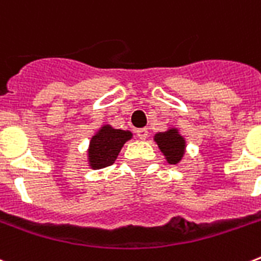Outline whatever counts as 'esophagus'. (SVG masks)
<instances>
[{"mask_svg": "<svg viewBox=\"0 0 261 261\" xmlns=\"http://www.w3.org/2000/svg\"><path fill=\"white\" fill-rule=\"evenodd\" d=\"M137 135L139 139H146L148 138V130L146 128H138L137 130Z\"/></svg>", "mask_w": 261, "mask_h": 261, "instance_id": "34e87169", "label": "esophagus"}]
</instances>
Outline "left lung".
Instances as JSON below:
<instances>
[{"label":"left lung","instance_id":"1","mask_svg":"<svg viewBox=\"0 0 261 261\" xmlns=\"http://www.w3.org/2000/svg\"><path fill=\"white\" fill-rule=\"evenodd\" d=\"M153 141L156 142L168 164L178 166L184 160L188 145L178 127L171 126L166 131L156 133L153 135Z\"/></svg>","mask_w":261,"mask_h":261}]
</instances>
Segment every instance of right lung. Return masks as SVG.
<instances>
[{
    "label": "right lung",
    "mask_w": 261,
    "mask_h": 261,
    "mask_svg": "<svg viewBox=\"0 0 261 261\" xmlns=\"http://www.w3.org/2000/svg\"><path fill=\"white\" fill-rule=\"evenodd\" d=\"M133 139L128 130H117L104 123L91 135L87 148V164L91 170H101L115 163L127 141Z\"/></svg>",
    "instance_id": "1"
}]
</instances>
